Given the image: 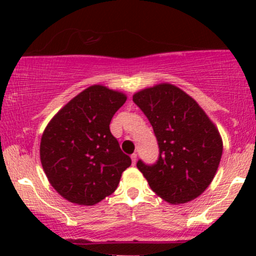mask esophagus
<instances>
[{"mask_svg": "<svg viewBox=\"0 0 256 256\" xmlns=\"http://www.w3.org/2000/svg\"><path fill=\"white\" fill-rule=\"evenodd\" d=\"M131 160H132V165H134V164H136V161H137V154H136V152H134V154L131 155Z\"/></svg>", "mask_w": 256, "mask_h": 256, "instance_id": "1", "label": "esophagus"}]
</instances>
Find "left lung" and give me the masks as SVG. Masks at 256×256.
Returning a JSON list of instances; mask_svg holds the SVG:
<instances>
[{"instance_id":"left-lung-1","label":"left lung","mask_w":256,"mask_h":256,"mask_svg":"<svg viewBox=\"0 0 256 256\" xmlns=\"http://www.w3.org/2000/svg\"><path fill=\"white\" fill-rule=\"evenodd\" d=\"M152 126L156 162L137 161L152 190L172 204L201 195L213 180L222 154L216 128L195 100L172 84H158L134 95Z\"/></svg>"}]
</instances>
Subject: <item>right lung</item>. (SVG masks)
<instances>
[{
  "mask_svg": "<svg viewBox=\"0 0 256 256\" xmlns=\"http://www.w3.org/2000/svg\"><path fill=\"white\" fill-rule=\"evenodd\" d=\"M124 94L92 85L50 120L40 140V162L48 180L70 202L95 204L116 192L131 158L110 130L125 104Z\"/></svg>",
  "mask_w": 256,
  "mask_h": 256,
  "instance_id": "add662e5",
  "label": "right lung"
}]
</instances>
